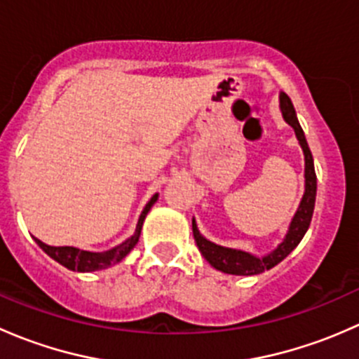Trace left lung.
I'll list each match as a JSON object with an SVG mask.
<instances>
[{
    "mask_svg": "<svg viewBox=\"0 0 359 359\" xmlns=\"http://www.w3.org/2000/svg\"><path fill=\"white\" fill-rule=\"evenodd\" d=\"M280 106L281 112H283L285 121H287L288 125H292L293 130H295L297 140H299L300 147H302L304 158H306V193H304L299 210H297V213L293 215L290 229H288L283 243L278 245V248L274 250V252L262 257V259L250 255L247 252H241V250L226 248L220 247V245L212 243V241H208L206 238L201 236L200 231H198L196 227V222L193 220L194 241H196L201 255L205 257L215 269L222 271V273L236 274V276H253V274L264 273V271L271 269V267H274L276 264H280L285 257L290 255L292 250L300 243V240L304 238L306 231L309 229V224L314 212V201H316V172H314L313 154H311L309 146H307V140L306 137H304L302 128H300L299 121H297L295 109H293L290 97L283 92L280 93Z\"/></svg>",
    "mask_w": 359,
    "mask_h": 359,
    "instance_id": "1",
    "label": "left lung"
}]
</instances>
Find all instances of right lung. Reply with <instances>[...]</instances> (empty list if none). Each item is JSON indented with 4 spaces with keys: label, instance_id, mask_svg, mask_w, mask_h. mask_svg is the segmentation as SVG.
Listing matches in <instances>:
<instances>
[{
    "label": "right lung",
    "instance_id": "obj_1",
    "mask_svg": "<svg viewBox=\"0 0 359 359\" xmlns=\"http://www.w3.org/2000/svg\"><path fill=\"white\" fill-rule=\"evenodd\" d=\"M156 200H158V194H154V196L151 198V201L146 205L144 212L140 213L135 234H133L132 238H128L125 243L118 245L116 248L109 250V252L97 253V252H86V250H79L74 247H50V245H45L43 241H39L38 238H34V240L43 252L48 253L53 260L62 264V266L67 267V269L78 271V273H92V271L106 269V267L112 266V264H118L119 260L125 259V257L130 253V250L135 247L137 241H139L144 219H146L147 212H149L151 206L156 203Z\"/></svg>",
    "mask_w": 359,
    "mask_h": 359
}]
</instances>
